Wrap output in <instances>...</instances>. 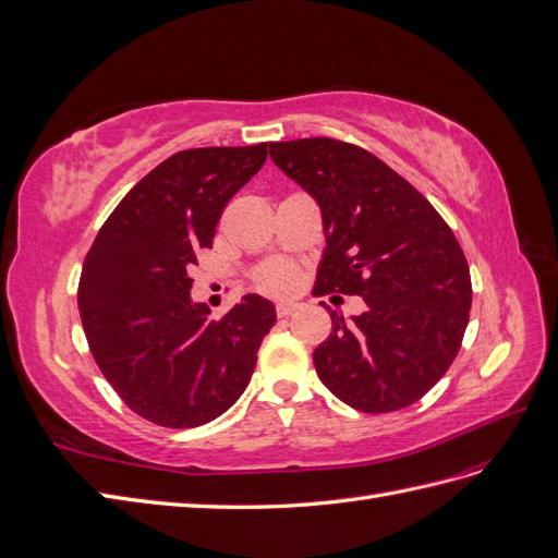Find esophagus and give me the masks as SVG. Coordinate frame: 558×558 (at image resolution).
<instances>
[{"label": "esophagus", "instance_id": "1", "mask_svg": "<svg viewBox=\"0 0 558 558\" xmlns=\"http://www.w3.org/2000/svg\"><path fill=\"white\" fill-rule=\"evenodd\" d=\"M300 305L298 302H279L277 305V316H291Z\"/></svg>", "mask_w": 558, "mask_h": 558}]
</instances>
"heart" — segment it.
I'll use <instances>...</instances> for the list:
<instances>
[{
    "label": "heart",
    "instance_id": "heart-1",
    "mask_svg": "<svg viewBox=\"0 0 558 558\" xmlns=\"http://www.w3.org/2000/svg\"><path fill=\"white\" fill-rule=\"evenodd\" d=\"M256 283L269 295H289L298 286V269L289 263H269L258 272Z\"/></svg>",
    "mask_w": 558,
    "mask_h": 558
}]
</instances>
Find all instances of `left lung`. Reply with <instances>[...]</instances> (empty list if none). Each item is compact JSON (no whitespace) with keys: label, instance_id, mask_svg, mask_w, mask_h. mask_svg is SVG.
<instances>
[{"label":"left lung","instance_id":"obj_1","mask_svg":"<svg viewBox=\"0 0 558 558\" xmlns=\"http://www.w3.org/2000/svg\"><path fill=\"white\" fill-rule=\"evenodd\" d=\"M269 158L307 191L324 221L314 293L361 295L314 349L316 375L349 408L396 412L426 396L461 349L470 269L451 228L369 150L328 137L272 142Z\"/></svg>","mask_w":558,"mask_h":558}]
</instances>
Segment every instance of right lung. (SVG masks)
Segmentation results:
<instances>
[{
    "label": "right lung",
    "mask_w": 558,
    "mask_h": 558,
    "mask_svg": "<svg viewBox=\"0 0 558 558\" xmlns=\"http://www.w3.org/2000/svg\"><path fill=\"white\" fill-rule=\"evenodd\" d=\"M265 160L267 142L179 150L121 199L83 263L78 312L95 363L158 426L195 428L230 410L275 326L258 293L223 318L191 298L199 248Z\"/></svg>",
    "instance_id": "right-lung-1"
}]
</instances>
